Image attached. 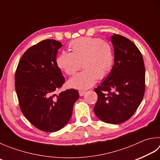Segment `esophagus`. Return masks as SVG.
<instances>
[{
    "label": "esophagus",
    "instance_id": "obj_1",
    "mask_svg": "<svg viewBox=\"0 0 160 160\" xmlns=\"http://www.w3.org/2000/svg\"><path fill=\"white\" fill-rule=\"evenodd\" d=\"M79 95H80V96H83V95H85L86 91H83V90H79Z\"/></svg>",
    "mask_w": 160,
    "mask_h": 160
}]
</instances>
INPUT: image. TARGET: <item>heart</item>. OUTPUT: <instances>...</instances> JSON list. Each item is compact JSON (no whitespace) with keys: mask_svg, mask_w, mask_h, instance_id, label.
<instances>
[{"mask_svg":"<svg viewBox=\"0 0 160 160\" xmlns=\"http://www.w3.org/2000/svg\"><path fill=\"white\" fill-rule=\"evenodd\" d=\"M71 52H62L57 57L58 68L68 75H73L82 67L84 70L69 81L72 88L84 90L91 87L96 80L107 77L112 70V47L99 38H80L69 44Z\"/></svg>","mask_w":160,"mask_h":160,"instance_id":"b5f03b06","label":"heart"}]
</instances>
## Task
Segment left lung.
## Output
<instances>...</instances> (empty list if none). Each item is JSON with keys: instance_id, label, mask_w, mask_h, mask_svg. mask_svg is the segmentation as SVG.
<instances>
[{"instance_id": "obj_1", "label": "left lung", "mask_w": 160, "mask_h": 160, "mask_svg": "<svg viewBox=\"0 0 160 160\" xmlns=\"http://www.w3.org/2000/svg\"><path fill=\"white\" fill-rule=\"evenodd\" d=\"M114 65L110 74L95 91L94 112L107 123L127 121L137 111L145 92V66L142 54L131 40L122 35L111 37Z\"/></svg>"}]
</instances>
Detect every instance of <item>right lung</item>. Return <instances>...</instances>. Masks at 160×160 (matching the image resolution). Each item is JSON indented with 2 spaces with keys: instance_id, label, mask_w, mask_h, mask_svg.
<instances>
[{
  "instance_id": "right-lung-1",
  "label": "right lung",
  "mask_w": 160,
  "mask_h": 160,
  "mask_svg": "<svg viewBox=\"0 0 160 160\" xmlns=\"http://www.w3.org/2000/svg\"><path fill=\"white\" fill-rule=\"evenodd\" d=\"M62 46L50 39L33 45L23 53L15 72L20 109L32 125L44 132H56L64 127L79 97L73 88L56 94L65 83L56 62Z\"/></svg>"
}]
</instances>
